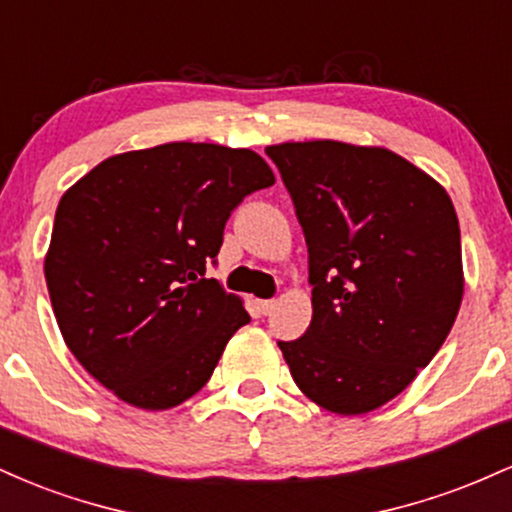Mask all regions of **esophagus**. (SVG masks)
Segmentation results:
<instances>
[{
  "label": "esophagus",
  "mask_w": 512,
  "mask_h": 512,
  "mask_svg": "<svg viewBox=\"0 0 512 512\" xmlns=\"http://www.w3.org/2000/svg\"><path fill=\"white\" fill-rule=\"evenodd\" d=\"M257 308H260L262 315H269L276 308V301H257Z\"/></svg>",
  "instance_id": "34e87169"
}]
</instances>
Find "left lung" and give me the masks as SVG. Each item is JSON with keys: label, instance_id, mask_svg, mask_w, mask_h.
<instances>
[{"label": "left lung", "instance_id": "8db88e82", "mask_svg": "<svg viewBox=\"0 0 512 512\" xmlns=\"http://www.w3.org/2000/svg\"><path fill=\"white\" fill-rule=\"evenodd\" d=\"M308 245L313 320L279 342L317 407L358 416L407 390L438 354L464 293L448 192L383 146H267Z\"/></svg>", "mask_w": 512, "mask_h": 512}]
</instances>
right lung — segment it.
<instances>
[{
	"label": "right lung",
	"instance_id": "obj_1",
	"mask_svg": "<svg viewBox=\"0 0 512 512\" xmlns=\"http://www.w3.org/2000/svg\"><path fill=\"white\" fill-rule=\"evenodd\" d=\"M274 185L260 154L173 142L105 158L57 204L48 255L64 344L103 387L137 409L197 395L243 301L204 279L231 211Z\"/></svg>",
	"mask_w": 512,
	"mask_h": 512
}]
</instances>
